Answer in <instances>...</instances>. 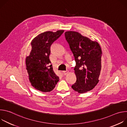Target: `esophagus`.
<instances>
[{
	"instance_id": "34e87169",
	"label": "esophagus",
	"mask_w": 127,
	"mask_h": 127,
	"mask_svg": "<svg viewBox=\"0 0 127 127\" xmlns=\"http://www.w3.org/2000/svg\"><path fill=\"white\" fill-rule=\"evenodd\" d=\"M68 71H62V74L64 75H67L68 74Z\"/></svg>"
}]
</instances>
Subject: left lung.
Listing matches in <instances>:
<instances>
[{"instance_id": "8db88e82", "label": "left lung", "mask_w": 127, "mask_h": 127, "mask_svg": "<svg viewBox=\"0 0 127 127\" xmlns=\"http://www.w3.org/2000/svg\"><path fill=\"white\" fill-rule=\"evenodd\" d=\"M65 36L76 62L74 70L76 81L71 87L79 94L89 92L99 81L101 68L100 46L97 42L76 32H66Z\"/></svg>"}]
</instances>
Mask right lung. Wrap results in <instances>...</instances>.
<instances>
[{"label":"right lung","mask_w":127,"mask_h":127,"mask_svg":"<svg viewBox=\"0 0 127 127\" xmlns=\"http://www.w3.org/2000/svg\"><path fill=\"white\" fill-rule=\"evenodd\" d=\"M63 32V30L45 32L31 42L32 50L26 59V69L32 85L41 92L52 91L59 80L53 71L49 55L51 45Z\"/></svg>","instance_id":"add662e5"}]
</instances>
